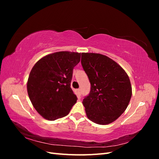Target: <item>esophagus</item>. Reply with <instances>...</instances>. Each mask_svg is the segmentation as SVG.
Listing matches in <instances>:
<instances>
[{"mask_svg": "<svg viewBox=\"0 0 159 159\" xmlns=\"http://www.w3.org/2000/svg\"><path fill=\"white\" fill-rule=\"evenodd\" d=\"M77 91H78V93L80 95H81V89H77Z\"/></svg>", "mask_w": 159, "mask_h": 159, "instance_id": "1", "label": "esophagus"}]
</instances>
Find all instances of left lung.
I'll return each mask as SVG.
<instances>
[{
  "mask_svg": "<svg viewBox=\"0 0 159 159\" xmlns=\"http://www.w3.org/2000/svg\"><path fill=\"white\" fill-rule=\"evenodd\" d=\"M81 65L91 84L83 100L88 118L99 125L115 121L125 111L132 95L127 73L117 62L96 53H81Z\"/></svg>",
  "mask_w": 159,
  "mask_h": 159,
  "instance_id": "obj_1",
  "label": "left lung"
}]
</instances>
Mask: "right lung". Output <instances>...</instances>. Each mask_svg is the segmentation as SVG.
I'll use <instances>...</instances> for the list:
<instances>
[{
	"label": "right lung",
	"mask_w": 159,
	"mask_h": 159,
	"mask_svg": "<svg viewBox=\"0 0 159 159\" xmlns=\"http://www.w3.org/2000/svg\"><path fill=\"white\" fill-rule=\"evenodd\" d=\"M81 53L57 52L38 60L27 82V91L34 107L42 117L54 121L68 115L76 103L70 84Z\"/></svg>",
	"instance_id": "add662e5"
}]
</instances>
